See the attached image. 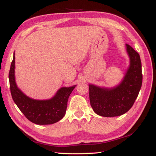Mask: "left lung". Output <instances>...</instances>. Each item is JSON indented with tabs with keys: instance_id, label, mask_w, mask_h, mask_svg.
Here are the masks:
<instances>
[{
	"instance_id": "1",
	"label": "left lung",
	"mask_w": 156,
	"mask_h": 156,
	"mask_svg": "<svg viewBox=\"0 0 156 156\" xmlns=\"http://www.w3.org/2000/svg\"><path fill=\"white\" fill-rule=\"evenodd\" d=\"M129 66L122 82L114 88H102L89 84V98L93 110L101 117L122 115L135 103L142 86L143 74L140 55L126 44Z\"/></svg>"
}]
</instances>
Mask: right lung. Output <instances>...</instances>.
Masks as SVG:
<instances>
[{"mask_svg": "<svg viewBox=\"0 0 156 156\" xmlns=\"http://www.w3.org/2000/svg\"><path fill=\"white\" fill-rule=\"evenodd\" d=\"M14 73L15 56L13 54L9 74L10 89L13 101L29 121L37 125H51L63 118L68 98L76 86L60 88L50 99H33L26 96L17 87Z\"/></svg>", "mask_w": 156, "mask_h": 156, "instance_id": "1", "label": "right lung"}]
</instances>
